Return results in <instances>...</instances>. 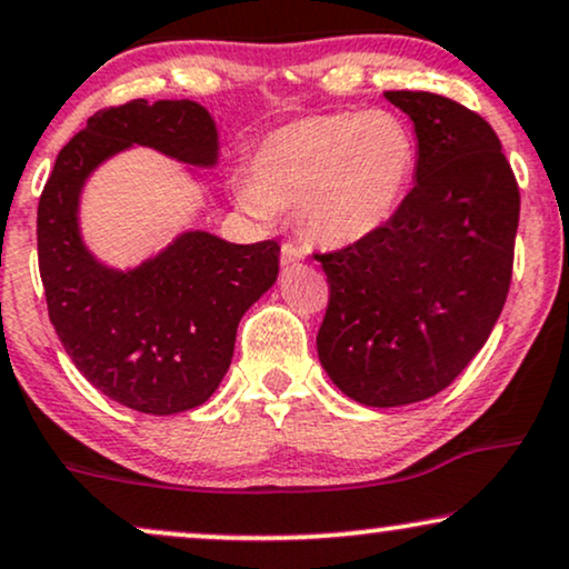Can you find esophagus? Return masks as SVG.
<instances>
[{
  "label": "esophagus",
  "mask_w": 569,
  "mask_h": 569,
  "mask_svg": "<svg viewBox=\"0 0 569 569\" xmlns=\"http://www.w3.org/2000/svg\"><path fill=\"white\" fill-rule=\"evenodd\" d=\"M299 259H305V251L299 249L297 243H293V241H286L283 246H280V262H283V264H291V262H299Z\"/></svg>",
  "instance_id": "esophagus-1"
}]
</instances>
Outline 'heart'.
<instances>
[{"label": "heart", "mask_w": 569, "mask_h": 569, "mask_svg": "<svg viewBox=\"0 0 569 569\" xmlns=\"http://www.w3.org/2000/svg\"><path fill=\"white\" fill-rule=\"evenodd\" d=\"M416 172V140L385 108L305 116L254 148L238 201L254 217L297 209L307 241L350 246L385 228Z\"/></svg>", "instance_id": "obj_1"}]
</instances>
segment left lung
Instances as JSON below:
<instances>
[{"label":"left lung","mask_w":569,"mask_h":569,"mask_svg":"<svg viewBox=\"0 0 569 569\" xmlns=\"http://www.w3.org/2000/svg\"><path fill=\"white\" fill-rule=\"evenodd\" d=\"M419 137L416 184L362 241L315 254L328 278L318 358L341 392L395 408L442 392L482 350L515 267L519 188L480 113L392 89Z\"/></svg>","instance_id":"1"}]
</instances>
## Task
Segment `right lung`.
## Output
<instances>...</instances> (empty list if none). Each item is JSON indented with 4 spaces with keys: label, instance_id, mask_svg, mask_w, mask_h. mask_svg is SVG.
I'll return each instance as SVG.
<instances>
[{
    "label": "right lung",
    "instance_id": "obj_1",
    "mask_svg": "<svg viewBox=\"0 0 569 569\" xmlns=\"http://www.w3.org/2000/svg\"><path fill=\"white\" fill-rule=\"evenodd\" d=\"M129 146L214 167L217 129L193 100H129L89 116L39 198V272L58 339L89 385L140 413L172 416L214 395L243 312L276 283L280 246L193 230L129 272L100 264L81 243L79 193Z\"/></svg>",
    "mask_w": 569,
    "mask_h": 569
}]
</instances>
